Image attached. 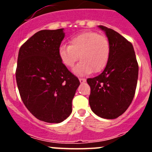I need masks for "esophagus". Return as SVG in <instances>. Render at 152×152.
Wrapping results in <instances>:
<instances>
[{
	"mask_svg": "<svg viewBox=\"0 0 152 152\" xmlns=\"http://www.w3.org/2000/svg\"><path fill=\"white\" fill-rule=\"evenodd\" d=\"M79 81H80V84H83V83L86 82V79H84V78H79Z\"/></svg>",
	"mask_w": 152,
	"mask_h": 152,
	"instance_id": "esophagus-1",
	"label": "esophagus"
}]
</instances>
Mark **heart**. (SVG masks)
Wrapping results in <instances>:
<instances>
[{
	"instance_id": "1",
	"label": "heart",
	"mask_w": 152,
	"mask_h": 152,
	"mask_svg": "<svg viewBox=\"0 0 152 152\" xmlns=\"http://www.w3.org/2000/svg\"><path fill=\"white\" fill-rule=\"evenodd\" d=\"M58 56L64 66L72 68L78 60L80 63L74 68L73 72L84 76L93 72H102L108 64L110 47L105 36L95 32H84L70 39L69 45L62 44L58 50Z\"/></svg>"
}]
</instances>
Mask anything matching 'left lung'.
<instances>
[{"instance_id":"left-lung-1","label":"left lung","mask_w":152,"mask_h":152,"mask_svg":"<svg viewBox=\"0 0 152 152\" xmlns=\"http://www.w3.org/2000/svg\"><path fill=\"white\" fill-rule=\"evenodd\" d=\"M110 47L108 64L96 77L88 78L91 110L103 119H113L128 109L136 89L139 65L131 42L113 29L98 26Z\"/></svg>"}]
</instances>
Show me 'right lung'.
I'll use <instances>...</instances> for the list:
<instances>
[{
	"label": "right lung",
	"mask_w": 152,
	"mask_h": 152,
	"mask_svg": "<svg viewBox=\"0 0 152 152\" xmlns=\"http://www.w3.org/2000/svg\"><path fill=\"white\" fill-rule=\"evenodd\" d=\"M64 29L35 33L19 50L16 80L28 110L41 121L59 123L72 113L80 81L61 63Z\"/></svg>",
	"instance_id": "1"
}]
</instances>
